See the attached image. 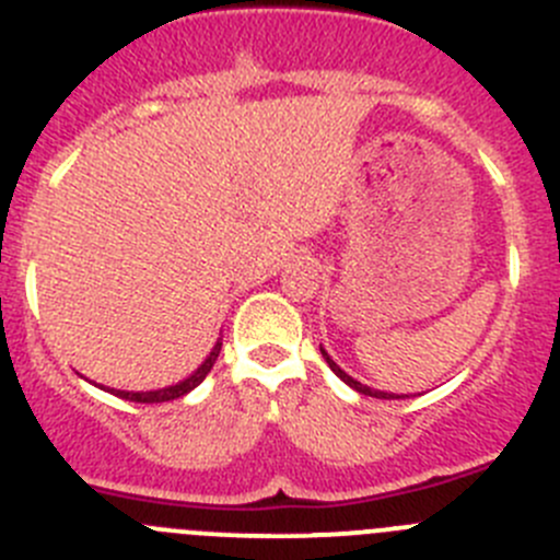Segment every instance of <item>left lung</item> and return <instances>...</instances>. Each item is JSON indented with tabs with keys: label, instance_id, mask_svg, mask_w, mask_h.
Wrapping results in <instances>:
<instances>
[{
	"label": "left lung",
	"instance_id": "left-lung-1",
	"mask_svg": "<svg viewBox=\"0 0 560 560\" xmlns=\"http://www.w3.org/2000/svg\"><path fill=\"white\" fill-rule=\"evenodd\" d=\"M319 352H323V358H325V361H328V366H330V369H334V374H336V377H341V380H345V383H347V385H350V388H355V390H358V394H366V396H377V399H394V396H390V394H383V390H374V388H366V385H363V383H358V380H352V377H350V374H347V372H341V369H339V366H336V363H334V361H330V355H328V352H325V350H323V347H319Z\"/></svg>",
	"mask_w": 560,
	"mask_h": 560
}]
</instances>
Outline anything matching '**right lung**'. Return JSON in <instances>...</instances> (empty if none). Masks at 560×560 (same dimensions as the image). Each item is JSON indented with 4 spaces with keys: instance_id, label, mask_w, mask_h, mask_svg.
<instances>
[{
    "instance_id": "right-lung-1",
    "label": "right lung",
    "mask_w": 560,
    "mask_h": 560,
    "mask_svg": "<svg viewBox=\"0 0 560 560\" xmlns=\"http://www.w3.org/2000/svg\"><path fill=\"white\" fill-rule=\"evenodd\" d=\"M219 352H221V341H215L213 352H210V355L205 358L202 366H199L197 372L191 374V377L183 380V383H177V385H170V388H161V390H136V394H133V390H114V388H112V394L122 396V399H130V401H142V405H153V401L180 399V396H186L188 390H194L199 383H202L205 377H208V372H210V369H213V363H215V358H219Z\"/></svg>"
}]
</instances>
